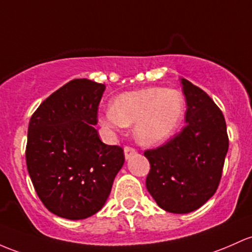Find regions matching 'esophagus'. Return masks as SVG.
<instances>
[{
	"label": "esophagus",
	"mask_w": 252,
	"mask_h": 252,
	"mask_svg": "<svg viewBox=\"0 0 252 252\" xmlns=\"http://www.w3.org/2000/svg\"><path fill=\"white\" fill-rule=\"evenodd\" d=\"M136 153H137V152H136V149H135V148L129 147V146H126V147H124V157H126V159H129V158L135 156Z\"/></svg>",
	"instance_id": "34e87169"
}]
</instances>
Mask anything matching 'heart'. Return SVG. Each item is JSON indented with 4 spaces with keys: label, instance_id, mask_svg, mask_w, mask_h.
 I'll return each mask as SVG.
<instances>
[{
    "label": "heart",
    "instance_id": "1",
    "mask_svg": "<svg viewBox=\"0 0 252 252\" xmlns=\"http://www.w3.org/2000/svg\"><path fill=\"white\" fill-rule=\"evenodd\" d=\"M183 115L184 100L178 91L151 87L118 95L100 123L106 129L117 130L136 123V140L141 145L151 146L168 139Z\"/></svg>",
    "mask_w": 252,
    "mask_h": 252
}]
</instances>
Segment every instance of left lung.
Masks as SVG:
<instances>
[{"label":"left lung","mask_w":252,"mask_h":252,"mask_svg":"<svg viewBox=\"0 0 252 252\" xmlns=\"http://www.w3.org/2000/svg\"><path fill=\"white\" fill-rule=\"evenodd\" d=\"M187 99L185 126L160 147L145 151L151 170L146 187L164 211L185 214L214 195L228 151L222 112L197 86L182 79Z\"/></svg>","instance_id":"8db88e82"}]
</instances>
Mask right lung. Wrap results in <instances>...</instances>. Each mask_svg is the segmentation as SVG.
Returning <instances> with one entry per match:
<instances>
[{"instance_id":"1","label":"right lung","mask_w":252,"mask_h":252,"mask_svg":"<svg viewBox=\"0 0 252 252\" xmlns=\"http://www.w3.org/2000/svg\"><path fill=\"white\" fill-rule=\"evenodd\" d=\"M105 85L75 79L39 105L29 124L26 164L50 212L81 220L100 211L124 164L120 146L105 145L94 126Z\"/></svg>"}]
</instances>
